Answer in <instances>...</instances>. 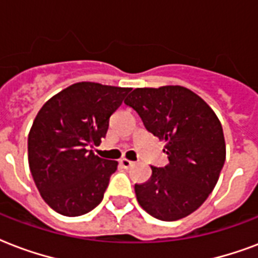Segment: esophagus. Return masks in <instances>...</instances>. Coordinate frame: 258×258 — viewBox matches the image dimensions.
Returning <instances> with one entry per match:
<instances>
[{
	"label": "esophagus",
	"instance_id": "obj_1",
	"mask_svg": "<svg viewBox=\"0 0 258 258\" xmlns=\"http://www.w3.org/2000/svg\"><path fill=\"white\" fill-rule=\"evenodd\" d=\"M119 164L122 165L123 168H131L132 165L135 164V163H133V161H131V160H127V159H121V160H119Z\"/></svg>",
	"mask_w": 258,
	"mask_h": 258
}]
</instances>
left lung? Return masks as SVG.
<instances>
[{
    "label": "left lung",
    "instance_id": "left-lung-1",
    "mask_svg": "<svg viewBox=\"0 0 258 258\" xmlns=\"http://www.w3.org/2000/svg\"><path fill=\"white\" fill-rule=\"evenodd\" d=\"M125 105L137 111L149 133L165 140L168 165L152 167L136 184L140 206L161 221H176L199 209L218 181L226 159L222 125L211 107L181 86L135 89Z\"/></svg>",
    "mask_w": 258,
    "mask_h": 258
}]
</instances>
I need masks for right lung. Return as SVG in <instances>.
<instances>
[{"instance_id": "add662e5", "label": "right lung", "mask_w": 258, "mask_h": 258, "mask_svg": "<svg viewBox=\"0 0 258 258\" xmlns=\"http://www.w3.org/2000/svg\"><path fill=\"white\" fill-rule=\"evenodd\" d=\"M131 91L81 82L57 93L36 115L28 136V161L35 184L51 209L78 217L103 199L117 161L89 151L101 143L109 119Z\"/></svg>"}]
</instances>
